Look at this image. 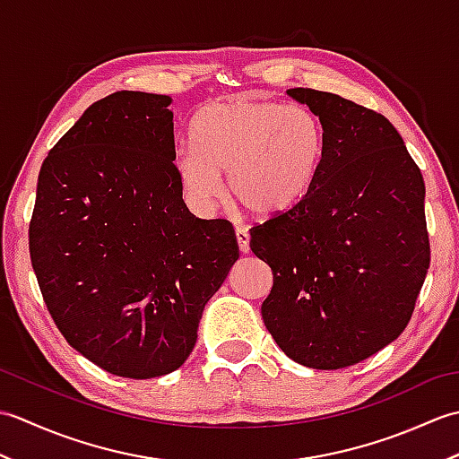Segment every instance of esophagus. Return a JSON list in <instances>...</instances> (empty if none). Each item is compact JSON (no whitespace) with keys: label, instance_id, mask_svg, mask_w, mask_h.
<instances>
[{"label":"esophagus","instance_id":"1","mask_svg":"<svg viewBox=\"0 0 459 459\" xmlns=\"http://www.w3.org/2000/svg\"><path fill=\"white\" fill-rule=\"evenodd\" d=\"M237 242H238V248H240V252H247L250 250V235H248V230L245 229V227H237Z\"/></svg>","mask_w":459,"mask_h":459}]
</instances>
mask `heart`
Here are the masks:
<instances>
[{"label":"heart","mask_w":459,"mask_h":459,"mask_svg":"<svg viewBox=\"0 0 459 459\" xmlns=\"http://www.w3.org/2000/svg\"><path fill=\"white\" fill-rule=\"evenodd\" d=\"M197 143H181L173 165L195 207L229 195L256 217H278L307 197L325 150L324 126L307 106L237 99L204 106L193 124Z\"/></svg>","instance_id":"heart-1"}]
</instances>
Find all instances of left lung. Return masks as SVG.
Here are the masks:
<instances>
[{"label": "left lung", "instance_id": "obj_1", "mask_svg": "<svg viewBox=\"0 0 459 459\" xmlns=\"http://www.w3.org/2000/svg\"><path fill=\"white\" fill-rule=\"evenodd\" d=\"M324 126L325 150L307 197L250 229L274 284L262 319L296 363L333 370L403 333L414 314L430 238L424 179L383 114L314 89H290Z\"/></svg>", "mask_w": 459, "mask_h": 459}]
</instances>
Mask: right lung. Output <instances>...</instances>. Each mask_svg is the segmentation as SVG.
I'll return each mask as SVG.
<instances>
[{"mask_svg": "<svg viewBox=\"0 0 459 459\" xmlns=\"http://www.w3.org/2000/svg\"><path fill=\"white\" fill-rule=\"evenodd\" d=\"M171 99L120 91L48 152L29 255L66 343L112 375L179 368L238 260L227 219H197L175 173Z\"/></svg>", "mask_w": 459, "mask_h": 459, "instance_id": "add662e5", "label": "right lung"}]
</instances>
